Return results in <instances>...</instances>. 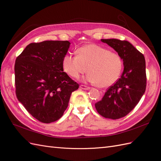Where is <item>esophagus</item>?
Masks as SVG:
<instances>
[{
	"instance_id": "obj_1",
	"label": "esophagus",
	"mask_w": 161,
	"mask_h": 161,
	"mask_svg": "<svg viewBox=\"0 0 161 161\" xmlns=\"http://www.w3.org/2000/svg\"><path fill=\"white\" fill-rule=\"evenodd\" d=\"M80 88L83 89V90H89L91 88L89 86H85V85H81L80 86Z\"/></svg>"
}]
</instances>
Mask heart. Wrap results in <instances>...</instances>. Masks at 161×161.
Listing matches in <instances>:
<instances>
[{
    "label": "heart",
    "instance_id": "heart-1",
    "mask_svg": "<svg viewBox=\"0 0 161 161\" xmlns=\"http://www.w3.org/2000/svg\"><path fill=\"white\" fill-rule=\"evenodd\" d=\"M77 55L66 53L62 58L64 70L77 79L87 70L84 80L106 87L118 80L123 69V61L118 53L95 43L81 46Z\"/></svg>",
    "mask_w": 161,
    "mask_h": 161
}]
</instances>
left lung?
<instances>
[{"label": "left lung", "mask_w": 161, "mask_h": 161, "mask_svg": "<svg viewBox=\"0 0 161 161\" xmlns=\"http://www.w3.org/2000/svg\"><path fill=\"white\" fill-rule=\"evenodd\" d=\"M118 52L124 69L120 79L109 86L102 99L95 104L98 113L105 118L117 119L128 115L138 103L147 86L144 55L128 41L101 39Z\"/></svg>", "instance_id": "1"}]
</instances>
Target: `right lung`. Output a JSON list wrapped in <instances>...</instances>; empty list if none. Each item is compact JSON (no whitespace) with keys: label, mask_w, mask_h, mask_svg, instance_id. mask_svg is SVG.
<instances>
[{"label":"right lung","mask_w":161,"mask_h":161,"mask_svg":"<svg viewBox=\"0 0 161 161\" xmlns=\"http://www.w3.org/2000/svg\"><path fill=\"white\" fill-rule=\"evenodd\" d=\"M69 41H44L29 44L16 59L14 82L19 101L33 118L49 124L59 119L71 93L79 85L62 66Z\"/></svg>","instance_id":"obj_1"}]
</instances>
